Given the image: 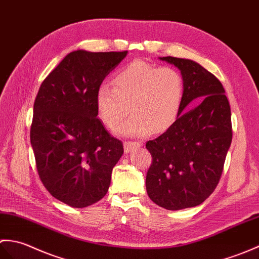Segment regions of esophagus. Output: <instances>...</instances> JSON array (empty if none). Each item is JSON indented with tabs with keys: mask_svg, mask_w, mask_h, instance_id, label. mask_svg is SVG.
<instances>
[{
	"mask_svg": "<svg viewBox=\"0 0 259 259\" xmlns=\"http://www.w3.org/2000/svg\"><path fill=\"white\" fill-rule=\"evenodd\" d=\"M143 144L141 142H124V151L125 153H130L135 148L141 147Z\"/></svg>",
	"mask_w": 259,
	"mask_h": 259,
	"instance_id": "esophagus-1",
	"label": "esophagus"
}]
</instances>
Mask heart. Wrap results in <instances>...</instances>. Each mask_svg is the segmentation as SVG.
I'll list each match as a JSON object with an SVG mask.
<instances>
[{"label": "heart", "mask_w": 259, "mask_h": 259, "mask_svg": "<svg viewBox=\"0 0 259 259\" xmlns=\"http://www.w3.org/2000/svg\"><path fill=\"white\" fill-rule=\"evenodd\" d=\"M113 85H101L96 93V108L101 120L113 128L130 112L131 117L116 127L126 136L162 133L181 113L184 81L174 67L156 66L136 60L115 74Z\"/></svg>", "instance_id": "b5f03b06"}]
</instances>
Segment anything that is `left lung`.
Listing matches in <instances>:
<instances>
[{"label": "left lung", "instance_id": "1", "mask_svg": "<svg viewBox=\"0 0 259 259\" xmlns=\"http://www.w3.org/2000/svg\"><path fill=\"white\" fill-rule=\"evenodd\" d=\"M159 59L181 70L184 99L174 124L146 143L152 155L146 191L160 207L178 210L202 204L220 183L233 139L232 113L220 79L202 65L173 56ZM196 98L202 103L183 112Z\"/></svg>", "mask_w": 259, "mask_h": 259}]
</instances>
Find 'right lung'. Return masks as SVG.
Instances as JSON below:
<instances>
[{"instance_id": "1", "label": "right lung", "mask_w": 259, "mask_h": 259, "mask_svg": "<svg viewBox=\"0 0 259 259\" xmlns=\"http://www.w3.org/2000/svg\"><path fill=\"white\" fill-rule=\"evenodd\" d=\"M126 54L71 52L39 86L30 132L36 169L52 196L71 207L105 196L124 153L97 117L96 93Z\"/></svg>"}]
</instances>
